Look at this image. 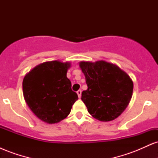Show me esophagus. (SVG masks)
Segmentation results:
<instances>
[{"label":"esophagus","mask_w":158,"mask_h":158,"mask_svg":"<svg viewBox=\"0 0 158 158\" xmlns=\"http://www.w3.org/2000/svg\"><path fill=\"white\" fill-rule=\"evenodd\" d=\"M77 95L78 97H79V98H81V90H79L77 92Z\"/></svg>","instance_id":"obj_1"}]
</instances>
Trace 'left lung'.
Returning a JSON list of instances; mask_svg holds the SVG:
<instances>
[{
    "label": "left lung",
    "instance_id": "obj_1",
    "mask_svg": "<svg viewBox=\"0 0 158 158\" xmlns=\"http://www.w3.org/2000/svg\"><path fill=\"white\" fill-rule=\"evenodd\" d=\"M88 89L81 100L94 118L102 122L115 119L126 110L133 93V81L117 65L106 61H80Z\"/></svg>",
    "mask_w": 158,
    "mask_h": 158
}]
</instances>
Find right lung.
<instances>
[{
	"mask_svg": "<svg viewBox=\"0 0 158 158\" xmlns=\"http://www.w3.org/2000/svg\"><path fill=\"white\" fill-rule=\"evenodd\" d=\"M70 68L68 61H46L35 66L23 78L25 102L43 122L54 124L66 118L78 99L67 77Z\"/></svg>",
	"mask_w": 158,
	"mask_h": 158,
	"instance_id": "obj_1",
	"label": "right lung"
}]
</instances>
